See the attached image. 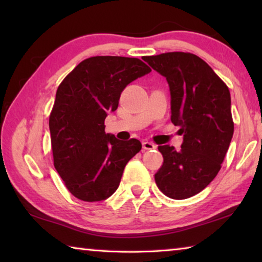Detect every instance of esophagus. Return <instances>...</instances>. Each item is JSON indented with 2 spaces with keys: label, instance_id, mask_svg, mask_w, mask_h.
Here are the masks:
<instances>
[{
  "label": "esophagus",
  "instance_id": "1",
  "mask_svg": "<svg viewBox=\"0 0 262 262\" xmlns=\"http://www.w3.org/2000/svg\"><path fill=\"white\" fill-rule=\"evenodd\" d=\"M142 147H143L144 150H154L157 148L156 144L151 143V142H148V141H144L143 143H142Z\"/></svg>",
  "mask_w": 262,
  "mask_h": 262
}]
</instances>
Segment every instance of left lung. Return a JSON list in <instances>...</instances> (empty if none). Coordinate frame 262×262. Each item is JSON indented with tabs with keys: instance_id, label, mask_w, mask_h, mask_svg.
<instances>
[{
	"instance_id": "1",
	"label": "left lung",
	"mask_w": 262,
	"mask_h": 262,
	"mask_svg": "<svg viewBox=\"0 0 262 262\" xmlns=\"http://www.w3.org/2000/svg\"><path fill=\"white\" fill-rule=\"evenodd\" d=\"M143 60L166 78L171 121L184 135L179 151L158 147L164 162L155 181L166 196L184 200L205 189L221 170L234 126L229 88L192 53L168 52Z\"/></svg>"
}]
</instances>
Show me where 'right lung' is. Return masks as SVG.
I'll return each mask as SVG.
<instances>
[{
    "mask_svg": "<svg viewBox=\"0 0 262 262\" xmlns=\"http://www.w3.org/2000/svg\"><path fill=\"white\" fill-rule=\"evenodd\" d=\"M151 72L136 57L92 56L78 63L57 88L50 115L54 167L75 198H110L126 164L140 151L139 140L105 133V118L118 108L121 92Z\"/></svg>",
    "mask_w": 262,
    "mask_h": 262,
    "instance_id": "obj_1",
    "label": "right lung"
}]
</instances>
